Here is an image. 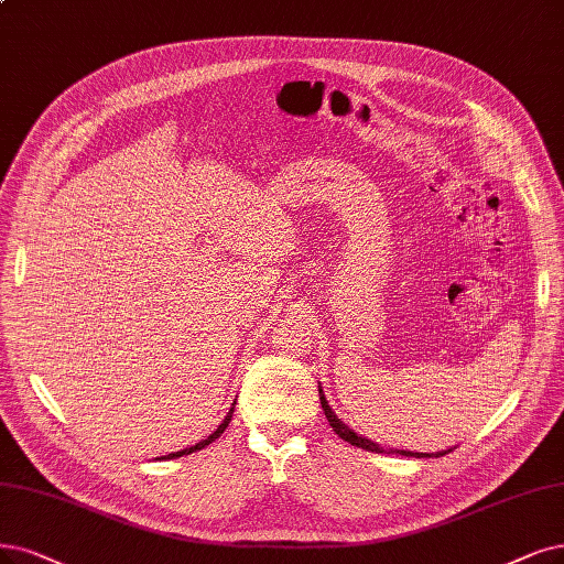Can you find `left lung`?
Instances as JSON below:
<instances>
[{
	"mask_svg": "<svg viewBox=\"0 0 564 564\" xmlns=\"http://www.w3.org/2000/svg\"><path fill=\"white\" fill-rule=\"evenodd\" d=\"M318 392H321V404H323L327 423L332 425V430H335V432L341 436L344 442H348L350 446H358V448L371 451V453H383V448H381L379 444H373L371 440H365V436H358L348 425H344L341 419H337V413L329 409V404H327V400H325V394H323V388H321V386H318ZM390 453H400V455H406V457H440V455L451 453V448H448V451H440V453H413V451H392V448H390Z\"/></svg>",
	"mask_w": 564,
	"mask_h": 564,
	"instance_id": "obj_1",
	"label": "left lung"
}]
</instances>
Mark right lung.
I'll list each match as a JSON object with an SVG mask.
<instances>
[{
    "label": "right lung",
    "mask_w": 564,
    "mask_h": 564,
    "mask_svg": "<svg viewBox=\"0 0 564 564\" xmlns=\"http://www.w3.org/2000/svg\"><path fill=\"white\" fill-rule=\"evenodd\" d=\"M232 411H235V404H232V409H229V413L225 415V421L218 425V430L214 432V434H208L206 436V440H202L199 444H195V446H191V448H183V451H176V453H170V455H164L162 457V460H174V457H181V455H191V453H195V451H202V448H206L208 444H212V442H216L218 440V436L225 432V427L229 425V421H232Z\"/></svg>",
    "instance_id": "add662e5"
}]
</instances>
